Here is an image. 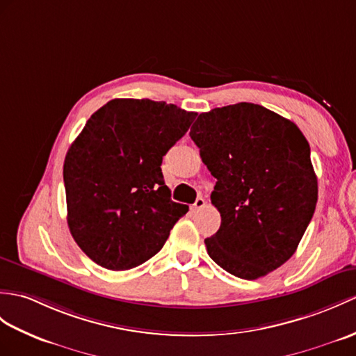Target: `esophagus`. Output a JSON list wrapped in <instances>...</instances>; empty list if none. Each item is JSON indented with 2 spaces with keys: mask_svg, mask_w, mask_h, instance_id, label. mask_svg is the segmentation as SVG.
<instances>
[{
  "mask_svg": "<svg viewBox=\"0 0 356 356\" xmlns=\"http://www.w3.org/2000/svg\"><path fill=\"white\" fill-rule=\"evenodd\" d=\"M206 206V202H204V198L203 197H198L197 200H195V203L193 204V211L195 212V211H200V209H203Z\"/></svg>",
  "mask_w": 356,
  "mask_h": 356,
  "instance_id": "obj_1",
  "label": "esophagus"
}]
</instances>
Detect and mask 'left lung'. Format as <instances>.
I'll use <instances>...</instances> for the list:
<instances>
[{"instance_id": "8db88e82", "label": "left lung", "mask_w": 356, "mask_h": 356, "mask_svg": "<svg viewBox=\"0 0 356 356\" xmlns=\"http://www.w3.org/2000/svg\"><path fill=\"white\" fill-rule=\"evenodd\" d=\"M189 136L217 179L221 216L204 239L211 259L236 277L268 275L294 254L318 197L311 148L290 120L253 103L198 115Z\"/></svg>"}]
</instances>
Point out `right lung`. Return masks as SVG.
<instances>
[{"instance_id": "right-lung-1", "label": "right lung", "mask_w": 356, "mask_h": 356, "mask_svg": "<svg viewBox=\"0 0 356 356\" xmlns=\"http://www.w3.org/2000/svg\"><path fill=\"white\" fill-rule=\"evenodd\" d=\"M165 102L115 98L90 115L63 163L74 241L107 270H129L158 253L188 212L171 200L162 158L195 118Z\"/></svg>"}]
</instances>
